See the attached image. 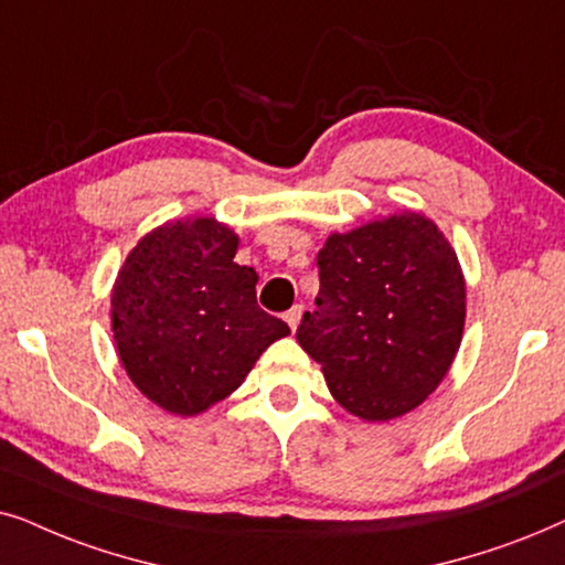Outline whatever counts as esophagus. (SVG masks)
I'll list each match as a JSON object with an SVG mask.
<instances>
[{
	"label": "esophagus",
	"instance_id": "obj_1",
	"mask_svg": "<svg viewBox=\"0 0 565 565\" xmlns=\"http://www.w3.org/2000/svg\"><path fill=\"white\" fill-rule=\"evenodd\" d=\"M284 320L289 322V328L291 330H297V326H299V320H302V305H295L291 307V310L284 315Z\"/></svg>",
	"mask_w": 565,
	"mask_h": 565
}]
</instances>
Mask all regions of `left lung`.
<instances>
[{
    "instance_id": "obj_1",
    "label": "left lung",
    "mask_w": 565,
    "mask_h": 565,
    "mask_svg": "<svg viewBox=\"0 0 565 565\" xmlns=\"http://www.w3.org/2000/svg\"><path fill=\"white\" fill-rule=\"evenodd\" d=\"M320 291L297 341L330 395L364 420L418 408L452 366L465 328L455 247L424 214L403 212L330 235Z\"/></svg>"
}]
</instances>
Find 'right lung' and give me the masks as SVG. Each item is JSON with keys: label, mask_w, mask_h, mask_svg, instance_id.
Masks as SVG:
<instances>
[{"label": "right lung", "mask_w": 565, "mask_h": 565, "mask_svg": "<svg viewBox=\"0 0 565 565\" xmlns=\"http://www.w3.org/2000/svg\"><path fill=\"white\" fill-rule=\"evenodd\" d=\"M239 237L212 216L145 235L110 295L116 349L134 385L175 416H199L243 385L289 326L263 312L258 274L237 266Z\"/></svg>", "instance_id": "obj_1"}]
</instances>
